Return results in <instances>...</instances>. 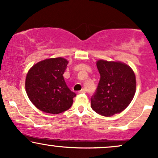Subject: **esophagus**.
<instances>
[{
    "label": "esophagus",
    "instance_id": "obj_1",
    "mask_svg": "<svg viewBox=\"0 0 158 158\" xmlns=\"http://www.w3.org/2000/svg\"><path fill=\"white\" fill-rule=\"evenodd\" d=\"M83 93H85V89H81V90H79V91L78 92V94H83Z\"/></svg>",
    "mask_w": 158,
    "mask_h": 158
}]
</instances>
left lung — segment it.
Instances as JSON below:
<instances>
[{"label": "left lung", "instance_id": "obj_1", "mask_svg": "<svg viewBox=\"0 0 158 158\" xmlns=\"http://www.w3.org/2000/svg\"><path fill=\"white\" fill-rule=\"evenodd\" d=\"M100 79L91 97V108L105 117H111L125 110L136 90L135 73L128 65L116 61L99 60Z\"/></svg>", "mask_w": 158, "mask_h": 158}]
</instances>
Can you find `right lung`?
<instances>
[{
    "label": "right lung",
    "instance_id": "obj_1",
    "mask_svg": "<svg viewBox=\"0 0 158 158\" xmlns=\"http://www.w3.org/2000/svg\"><path fill=\"white\" fill-rule=\"evenodd\" d=\"M68 61L63 58L45 59L32 67L27 75L26 91L32 104L45 113L58 114L68 110L77 96L63 74Z\"/></svg>",
    "mask_w": 158,
    "mask_h": 158
}]
</instances>
